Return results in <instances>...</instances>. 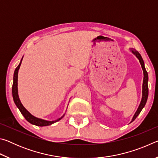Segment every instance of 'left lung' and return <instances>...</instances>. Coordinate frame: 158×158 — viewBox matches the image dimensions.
Wrapping results in <instances>:
<instances>
[{
  "instance_id": "8db88e82",
  "label": "left lung",
  "mask_w": 158,
  "mask_h": 158,
  "mask_svg": "<svg viewBox=\"0 0 158 158\" xmlns=\"http://www.w3.org/2000/svg\"><path fill=\"white\" fill-rule=\"evenodd\" d=\"M131 51H132V52L135 54L136 56L138 58V59L139 60V62L141 63V68H142V69L143 71V90H142V99H141V103L139 106V108L137 109V111H136V113L135 114V116H133V118L132 120V122L135 121L136 119V118L138 116V115L140 114V112L142 110V109L144 107V106H145L146 103V101H147V99H148V73H147V72L146 70V68H145V66H144V63H143V60L142 59V57H141V56L140 55V53H139L137 51H136L135 49H131Z\"/></svg>"
}]
</instances>
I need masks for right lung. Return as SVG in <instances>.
Masks as SVG:
<instances>
[{"mask_svg": "<svg viewBox=\"0 0 158 158\" xmlns=\"http://www.w3.org/2000/svg\"><path fill=\"white\" fill-rule=\"evenodd\" d=\"M23 59V58H22ZM17 68L15 69V73H14V77H13V84H12V96H13V99H14V102L15 103V105H17V107L19 109V111H21V113L22 114V115L24 116L25 118L26 119V121H28L30 123L35 125L37 126H47V125H50L54 123L57 122L58 121L62 118L64 116H63L60 118H58L56 121H44V120L42 119H40L37 118L33 116L29 113V112L26 110V109L23 107V106L22 105V104L21 103V102L19 100V95H18V90H17V80H18V71L19 69L21 63V60Z\"/></svg>", "mask_w": 158, "mask_h": 158, "instance_id": "1", "label": "right lung"}]
</instances>
